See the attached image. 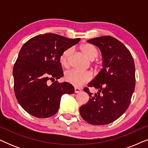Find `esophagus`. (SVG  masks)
Listing matches in <instances>:
<instances>
[{
    "instance_id": "obj_1",
    "label": "esophagus",
    "mask_w": 148,
    "mask_h": 148,
    "mask_svg": "<svg viewBox=\"0 0 148 148\" xmlns=\"http://www.w3.org/2000/svg\"><path fill=\"white\" fill-rule=\"evenodd\" d=\"M81 89L78 88H75V93H79L81 92Z\"/></svg>"
}]
</instances>
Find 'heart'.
I'll return each instance as SVG.
<instances>
[{
    "label": "heart",
    "instance_id": "b5f03b06",
    "mask_svg": "<svg viewBox=\"0 0 148 148\" xmlns=\"http://www.w3.org/2000/svg\"><path fill=\"white\" fill-rule=\"evenodd\" d=\"M87 58L90 60H93L98 55V50L94 46L90 44H85L81 47ZM73 53L71 48H67L62 52L59 57V61L61 65L64 68L69 66L71 56ZM66 82L70 83L76 87L81 86L85 83L88 82L92 78V75L90 72H83L77 70H71L66 72L64 76Z\"/></svg>",
    "mask_w": 148,
    "mask_h": 148
}]
</instances>
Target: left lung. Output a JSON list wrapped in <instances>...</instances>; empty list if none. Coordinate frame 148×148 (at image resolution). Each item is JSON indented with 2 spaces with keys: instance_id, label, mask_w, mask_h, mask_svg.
<instances>
[{
  "instance_id": "8db88e82",
  "label": "left lung",
  "mask_w": 148,
  "mask_h": 148,
  "mask_svg": "<svg viewBox=\"0 0 148 148\" xmlns=\"http://www.w3.org/2000/svg\"><path fill=\"white\" fill-rule=\"evenodd\" d=\"M87 42L100 48L103 68L88 84L98 92L93 95L88 88L84 89L90 98L80 107V114L90 124H109L118 119L130 104L135 86L134 60L126 46L112 36Z\"/></svg>"
}]
</instances>
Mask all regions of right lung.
<instances>
[{
	"mask_svg": "<svg viewBox=\"0 0 148 148\" xmlns=\"http://www.w3.org/2000/svg\"><path fill=\"white\" fill-rule=\"evenodd\" d=\"M58 34H40L26 42L20 50L13 66L14 91L16 98L26 112L38 118H48L58 112L61 96L74 93L67 82L48 80L63 76L59 61L64 50L79 42Z\"/></svg>",
	"mask_w": 148,
	"mask_h": 148,
	"instance_id": "obj_1",
	"label": "right lung"
}]
</instances>
